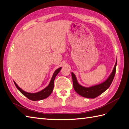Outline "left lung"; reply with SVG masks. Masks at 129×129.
<instances>
[{
    "instance_id": "8db88e82",
    "label": "left lung",
    "mask_w": 129,
    "mask_h": 129,
    "mask_svg": "<svg viewBox=\"0 0 129 129\" xmlns=\"http://www.w3.org/2000/svg\"><path fill=\"white\" fill-rule=\"evenodd\" d=\"M116 64L117 60L115 64L113 72H111L110 75H109L108 78L105 81H104L103 83L99 84L90 87H84L79 84L77 81L76 76L72 72V76L73 79L74 89L75 91L78 94L81 95V96L86 98L94 99L96 97L98 96H99L109 88L111 84L112 83V82H113L116 72Z\"/></svg>"
}]
</instances>
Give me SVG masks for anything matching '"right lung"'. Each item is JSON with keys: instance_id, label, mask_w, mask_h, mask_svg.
<instances>
[{"instance_id": "right-lung-1", "label": "right lung", "mask_w": 129, "mask_h": 129, "mask_svg": "<svg viewBox=\"0 0 129 129\" xmlns=\"http://www.w3.org/2000/svg\"><path fill=\"white\" fill-rule=\"evenodd\" d=\"M61 69V67H60L55 71V72L54 73L53 76H52L51 79L50 81V83H49V84L48 85V86H46L45 88L43 89L42 90H41V91L37 92L30 93V92H26L25 91H24L23 90L21 89L20 87H19L15 81H14V83L16 88L19 90V91H20L23 95L25 96H26L27 98H28L29 99L33 101H38V100H43L44 99L49 96V95H50L51 94V92H53V90L54 89V83L55 78L56 76L57 75V74L60 72V71Z\"/></svg>"}]
</instances>
